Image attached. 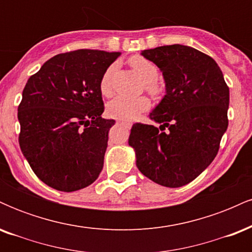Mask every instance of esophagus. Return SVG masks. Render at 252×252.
<instances>
[{
	"instance_id": "1",
	"label": "esophagus",
	"mask_w": 252,
	"mask_h": 252,
	"mask_svg": "<svg viewBox=\"0 0 252 252\" xmlns=\"http://www.w3.org/2000/svg\"><path fill=\"white\" fill-rule=\"evenodd\" d=\"M118 123H126V124H128V126H130V123H128V122H124V121H122V120H120V121H117Z\"/></svg>"
}]
</instances>
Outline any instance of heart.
<instances>
[{
    "label": "heart",
    "mask_w": 252,
    "mask_h": 252,
    "mask_svg": "<svg viewBox=\"0 0 252 252\" xmlns=\"http://www.w3.org/2000/svg\"><path fill=\"white\" fill-rule=\"evenodd\" d=\"M129 65L143 80V88L148 94L152 96H158L161 94L160 85L156 82L158 78V68L154 63L144 57L135 56L129 59ZM114 70V65L109 66L100 78V94L105 97H109L112 94L111 74ZM148 108V99L143 96L135 98L117 96L106 104V112L110 117L118 118V120H134Z\"/></svg>",
    "instance_id": "1"
}]
</instances>
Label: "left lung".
I'll use <instances>...</instances> for the list:
<instances>
[{
    "label": "left lung",
    "mask_w": 252,
    "mask_h": 252,
    "mask_svg": "<svg viewBox=\"0 0 252 252\" xmlns=\"http://www.w3.org/2000/svg\"><path fill=\"white\" fill-rule=\"evenodd\" d=\"M162 72L166 94L149 117L160 128L135 123L129 146L140 172L164 187H181L215 160L227 129L230 92L212 58L184 45L142 51Z\"/></svg>",
    "instance_id": "8db88e82"
}]
</instances>
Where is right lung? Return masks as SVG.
I'll return each instance as SVG.
<instances>
[{
	"mask_svg": "<svg viewBox=\"0 0 252 252\" xmlns=\"http://www.w3.org/2000/svg\"><path fill=\"white\" fill-rule=\"evenodd\" d=\"M120 52L78 50L33 74L17 109L20 148L42 182L62 192L90 186L103 169L114 120L102 117L99 82Z\"/></svg>",
	"mask_w": 252,
	"mask_h": 252,
	"instance_id": "right-lung-1",
	"label": "right lung"
}]
</instances>
